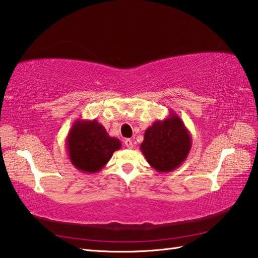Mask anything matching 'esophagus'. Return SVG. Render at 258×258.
<instances>
[{"mask_svg":"<svg viewBox=\"0 0 258 258\" xmlns=\"http://www.w3.org/2000/svg\"><path fill=\"white\" fill-rule=\"evenodd\" d=\"M124 145H125V147H127L128 149H133L134 148V142H133V140H131V139H125L124 140Z\"/></svg>","mask_w":258,"mask_h":258,"instance_id":"obj_1","label":"esophagus"}]
</instances>
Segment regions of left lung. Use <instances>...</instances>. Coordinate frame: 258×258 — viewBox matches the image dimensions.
<instances>
[{"label": "left lung", "mask_w": 258, "mask_h": 258, "mask_svg": "<svg viewBox=\"0 0 258 258\" xmlns=\"http://www.w3.org/2000/svg\"><path fill=\"white\" fill-rule=\"evenodd\" d=\"M192 147L188 129L177 113L157 120L145 131L140 150L147 162L160 173H168L185 161Z\"/></svg>", "instance_id": "1"}]
</instances>
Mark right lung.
Here are the masks:
<instances>
[{
  "label": "right lung",
  "mask_w": 258,
  "mask_h": 258,
  "mask_svg": "<svg viewBox=\"0 0 258 258\" xmlns=\"http://www.w3.org/2000/svg\"><path fill=\"white\" fill-rule=\"evenodd\" d=\"M121 141L108 135L96 119L78 118L66 138V150L71 163L84 173H97L109 161Z\"/></svg>",
  "instance_id": "right-lung-1"
}]
</instances>
